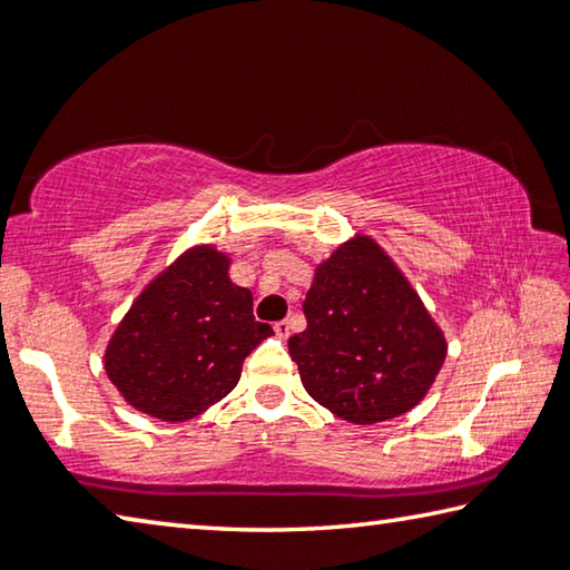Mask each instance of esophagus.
<instances>
[{"mask_svg": "<svg viewBox=\"0 0 570 570\" xmlns=\"http://www.w3.org/2000/svg\"><path fill=\"white\" fill-rule=\"evenodd\" d=\"M274 332H276L278 340H288V334H292V324H288V322H276L274 324Z\"/></svg>", "mask_w": 570, "mask_h": 570, "instance_id": "obj_1", "label": "esophagus"}]
</instances>
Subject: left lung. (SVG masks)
I'll use <instances>...</instances> for the list:
<instances>
[{
  "label": "left lung",
  "mask_w": 570,
  "mask_h": 570,
  "mask_svg": "<svg viewBox=\"0 0 570 570\" xmlns=\"http://www.w3.org/2000/svg\"><path fill=\"white\" fill-rule=\"evenodd\" d=\"M306 330L288 340L304 390L336 417L374 424L424 400L448 340L410 278L366 234H354L314 268Z\"/></svg>",
  "instance_id": "obj_1"
}]
</instances>
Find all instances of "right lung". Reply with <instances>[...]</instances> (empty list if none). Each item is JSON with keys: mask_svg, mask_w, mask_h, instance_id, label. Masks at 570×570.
Here are the masks:
<instances>
[{"mask_svg": "<svg viewBox=\"0 0 570 570\" xmlns=\"http://www.w3.org/2000/svg\"><path fill=\"white\" fill-rule=\"evenodd\" d=\"M228 268L226 250L190 246L135 296L102 356L132 410L193 420L236 387L246 356L274 334L254 320V296Z\"/></svg>", "mask_w": 570, "mask_h": 570, "instance_id": "1", "label": "right lung"}]
</instances>
